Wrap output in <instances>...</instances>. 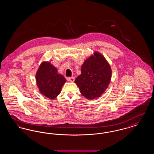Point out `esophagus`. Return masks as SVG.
<instances>
[{
	"label": "esophagus",
	"instance_id": "obj_1",
	"mask_svg": "<svg viewBox=\"0 0 154 154\" xmlns=\"http://www.w3.org/2000/svg\"><path fill=\"white\" fill-rule=\"evenodd\" d=\"M67 80L70 81V82H73L74 81V77H68L67 78Z\"/></svg>",
	"mask_w": 154,
	"mask_h": 154
}]
</instances>
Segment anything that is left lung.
Here are the masks:
<instances>
[{"label": "left lung", "mask_w": 154, "mask_h": 154, "mask_svg": "<svg viewBox=\"0 0 154 154\" xmlns=\"http://www.w3.org/2000/svg\"><path fill=\"white\" fill-rule=\"evenodd\" d=\"M112 71L107 60L99 52L87 59L81 66V73L75 80L82 95L88 100L98 98L108 87Z\"/></svg>", "instance_id": "left-lung-1"}]
</instances>
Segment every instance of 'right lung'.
I'll return each instance as SVG.
<instances>
[{"mask_svg": "<svg viewBox=\"0 0 154 154\" xmlns=\"http://www.w3.org/2000/svg\"><path fill=\"white\" fill-rule=\"evenodd\" d=\"M37 85L40 92L50 99H54L60 93L66 82L63 75L49 62H43L39 66L36 74Z\"/></svg>", "mask_w": 154, "mask_h": 154, "instance_id": "obj_1", "label": "right lung"}]
</instances>
